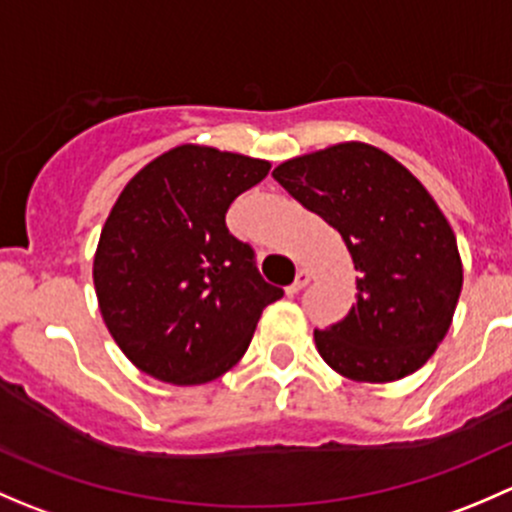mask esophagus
<instances>
[{
    "instance_id": "obj_1",
    "label": "esophagus",
    "mask_w": 512,
    "mask_h": 512,
    "mask_svg": "<svg viewBox=\"0 0 512 512\" xmlns=\"http://www.w3.org/2000/svg\"><path fill=\"white\" fill-rule=\"evenodd\" d=\"M307 285H309V272L299 270V272H297V277H294V282H292V285L287 287V294H289V297H294V294H297V292H302V289L307 287Z\"/></svg>"
}]
</instances>
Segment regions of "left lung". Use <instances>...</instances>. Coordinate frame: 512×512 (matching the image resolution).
I'll return each instance as SVG.
<instances>
[{
  "instance_id": "left-lung-1",
  "label": "left lung",
  "mask_w": 512,
  "mask_h": 512,
  "mask_svg": "<svg viewBox=\"0 0 512 512\" xmlns=\"http://www.w3.org/2000/svg\"><path fill=\"white\" fill-rule=\"evenodd\" d=\"M272 178L342 235L359 272L347 317L314 329L322 359L369 384L421 369L463 287L456 235L436 200L399 160L356 141L285 160Z\"/></svg>"
}]
</instances>
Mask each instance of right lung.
Here are the masks:
<instances>
[{"instance_id": "1", "label": "right lung", "mask_w": 512, "mask_h": 512, "mask_svg": "<svg viewBox=\"0 0 512 512\" xmlns=\"http://www.w3.org/2000/svg\"><path fill=\"white\" fill-rule=\"evenodd\" d=\"M270 163L178 146L138 170L118 195L94 257L98 307L121 352L153 379L193 386L242 359L280 287L230 235L232 200Z\"/></svg>"}]
</instances>
